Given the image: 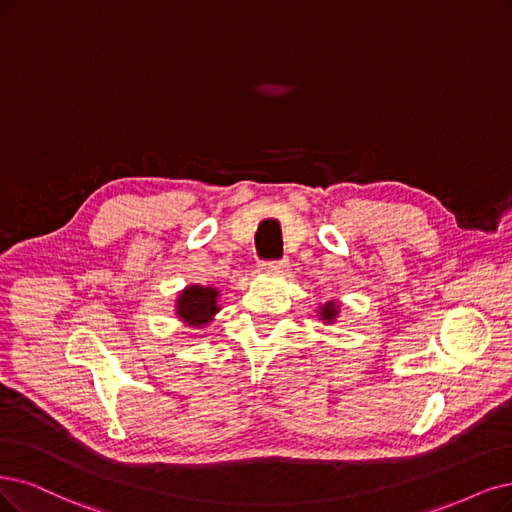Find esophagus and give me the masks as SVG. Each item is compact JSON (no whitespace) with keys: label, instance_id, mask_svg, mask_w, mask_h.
Here are the masks:
<instances>
[{"label":"esophagus","instance_id":"esophagus-1","mask_svg":"<svg viewBox=\"0 0 512 512\" xmlns=\"http://www.w3.org/2000/svg\"><path fill=\"white\" fill-rule=\"evenodd\" d=\"M289 266V259L285 257V259H276V261H261L259 263V268L261 270H268V272H280V270H285Z\"/></svg>","mask_w":512,"mask_h":512}]
</instances>
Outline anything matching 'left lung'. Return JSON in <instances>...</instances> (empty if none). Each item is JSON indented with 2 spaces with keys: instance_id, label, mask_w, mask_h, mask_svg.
Segmentation results:
<instances>
[{
  "instance_id": "1",
  "label": "left lung",
  "mask_w": 512,
  "mask_h": 512,
  "mask_svg": "<svg viewBox=\"0 0 512 512\" xmlns=\"http://www.w3.org/2000/svg\"><path fill=\"white\" fill-rule=\"evenodd\" d=\"M318 316H320V320H323V323L333 325L335 320H337V316H339V304H337V301L331 299V301H327V304L318 306Z\"/></svg>"
}]
</instances>
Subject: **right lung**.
Listing matches in <instances>:
<instances>
[{
    "mask_svg": "<svg viewBox=\"0 0 512 512\" xmlns=\"http://www.w3.org/2000/svg\"><path fill=\"white\" fill-rule=\"evenodd\" d=\"M217 299L219 291L215 287L189 285L177 297L175 314L189 327H204L211 323L213 316L221 310Z\"/></svg>",
    "mask_w": 512,
    "mask_h": 512,
    "instance_id": "1",
    "label": "right lung"
}]
</instances>
